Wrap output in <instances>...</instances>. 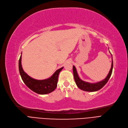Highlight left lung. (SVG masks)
<instances>
[{
    "label": "left lung",
    "mask_w": 128,
    "mask_h": 128,
    "mask_svg": "<svg viewBox=\"0 0 128 128\" xmlns=\"http://www.w3.org/2000/svg\"><path fill=\"white\" fill-rule=\"evenodd\" d=\"M112 62L111 68L106 78L105 79H104L103 80L99 82H95V83H90V82L82 80L78 76V74L76 67L73 66V75H74V78L77 86L80 89L82 90H84L85 92H96L101 89L107 83V82L109 80L112 75V67H113V61H112Z\"/></svg>",
    "instance_id": "1"
}]
</instances>
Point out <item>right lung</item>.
Returning a JSON list of instances; mask_svg holds the SVG:
<instances>
[{
  "label": "right lung",
  "instance_id": "1",
  "mask_svg": "<svg viewBox=\"0 0 128 128\" xmlns=\"http://www.w3.org/2000/svg\"><path fill=\"white\" fill-rule=\"evenodd\" d=\"M22 55L18 62L19 71L22 81L32 91L40 94H46L53 92L56 89L59 74L64 67L58 69L48 78L43 80H35L26 73L22 66Z\"/></svg>",
  "mask_w": 128,
  "mask_h": 128
}]
</instances>
